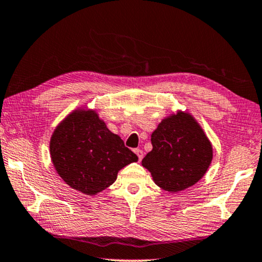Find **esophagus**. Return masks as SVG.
<instances>
[{
	"instance_id": "obj_1",
	"label": "esophagus",
	"mask_w": 262,
	"mask_h": 262,
	"mask_svg": "<svg viewBox=\"0 0 262 262\" xmlns=\"http://www.w3.org/2000/svg\"><path fill=\"white\" fill-rule=\"evenodd\" d=\"M135 154L137 155V156H138V161H139V162L142 161V159H143V156H144V152H143V151L140 150V149H136V150H135Z\"/></svg>"
}]
</instances>
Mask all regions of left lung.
Wrapping results in <instances>:
<instances>
[{
  "label": "left lung",
  "mask_w": 262,
  "mask_h": 262,
  "mask_svg": "<svg viewBox=\"0 0 262 262\" xmlns=\"http://www.w3.org/2000/svg\"><path fill=\"white\" fill-rule=\"evenodd\" d=\"M152 150L142 165L159 188L180 192L206 175L213 161V145L190 112L169 113L151 134Z\"/></svg>",
  "instance_id": "1"
}]
</instances>
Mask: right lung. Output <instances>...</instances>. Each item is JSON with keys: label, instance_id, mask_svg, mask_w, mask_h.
Masks as SVG:
<instances>
[{"label": "right lung", "instance_id": "right-lung-1", "mask_svg": "<svg viewBox=\"0 0 262 262\" xmlns=\"http://www.w3.org/2000/svg\"><path fill=\"white\" fill-rule=\"evenodd\" d=\"M55 171L67 185L97 195L115 183L119 170L138 157L112 134L97 110L79 106L60 122L49 140Z\"/></svg>", "mask_w": 262, "mask_h": 262}]
</instances>
